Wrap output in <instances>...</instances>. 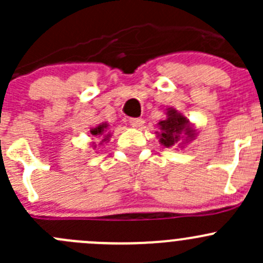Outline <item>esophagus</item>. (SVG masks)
Returning <instances> with one entry per match:
<instances>
[{"label": "esophagus", "instance_id": "34e87169", "mask_svg": "<svg viewBox=\"0 0 263 263\" xmlns=\"http://www.w3.org/2000/svg\"><path fill=\"white\" fill-rule=\"evenodd\" d=\"M145 121L142 118H132L129 119V124H131L132 127H135V128H141L142 126H144Z\"/></svg>", "mask_w": 263, "mask_h": 263}]
</instances>
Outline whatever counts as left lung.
Instances as JSON below:
<instances>
[{
	"label": "left lung",
	"mask_w": 263,
	"mask_h": 263,
	"mask_svg": "<svg viewBox=\"0 0 263 263\" xmlns=\"http://www.w3.org/2000/svg\"><path fill=\"white\" fill-rule=\"evenodd\" d=\"M165 115L166 118L158 123L160 132H156L159 142L164 147H173L176 145L183 147L195 140L197 131L187 117L173 107L168 108Z\"/></svg>",
	"instance_id": "left-lung-1"
}]
</instances>
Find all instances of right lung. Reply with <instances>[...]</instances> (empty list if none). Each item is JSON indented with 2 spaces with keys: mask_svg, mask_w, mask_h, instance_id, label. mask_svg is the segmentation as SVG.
I'll return each instance as SVG.
<instances>
[{
  "mask_svg": "<svg viewBox=\"0 0 263 263\" xmlns=\"http://www.w3.org/2000/svg\"><path fill=\"white\" fill-rule=\"evenodd\" d=\"M108 127H109V124H108L107 122H103V123L90 128V135H91L92 137H100V140H102L99 145H103L104 142L109 141L110 132H108ZM92 147L97 148V144H95V142H92Z\"/></svg>",
  "mask_w": 263,
  "mask_h": 263,
  "instance_id": "right-lung-1",
  "label": "right lung"
}]
</instances>
